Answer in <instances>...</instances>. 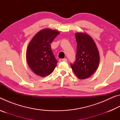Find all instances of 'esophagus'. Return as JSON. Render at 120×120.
<instances>
[{"mask_svg":"<svg viewBox=\"0 0 120 120\" xmlns=\"http://www.w3.org/2000/svg\"><path fill=\"white\" fill-rule=\"evenodd\" d=\"M59 61L60 62H62V61H67V59L66 58L64 59H59Z\"/></svg>","mask_w":120,"mask_h":120,"instance_id":"esophagus-1","label":"esophagus"}]
</instances>
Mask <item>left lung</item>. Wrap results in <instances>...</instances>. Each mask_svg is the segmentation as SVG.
Here are the masks:
<instances>
[{"mask_svg":"<svg viewBox=\"0 0 120 120\" xmlns=\"http://www.w3.org/2000/svg\"><path fill=\"white\" fill-rule=\"evenodd\" d=\"M77 44L76 59L71 67L76 76L84 79L92 76L96 70L99 62V52L93 38L88 34H75Z\"/></svg>","mask_w":120,"mask_h":120,"instance_id":"8db88e82","label":"left lung"}]
</instances>
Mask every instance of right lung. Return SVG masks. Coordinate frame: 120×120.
<instances>
[{
  "instance_id": "obj_1",
  "label": "right lung",
  "mask_w": 120,
  "mask_h": 120,
  "mask_svg": "<svg viewBox=\"0 0 120 120\" xmlns=\"http://www.w3.org/2000/svg\"><path fill=\"white\" fill-rule=\"evenodd\" d=\"M59 34L55 30H41L28 44L26 53L27 64L38 76H48L55 69L58 61L53 54L50 44Z\"/></svg>"
}]
</instances>
